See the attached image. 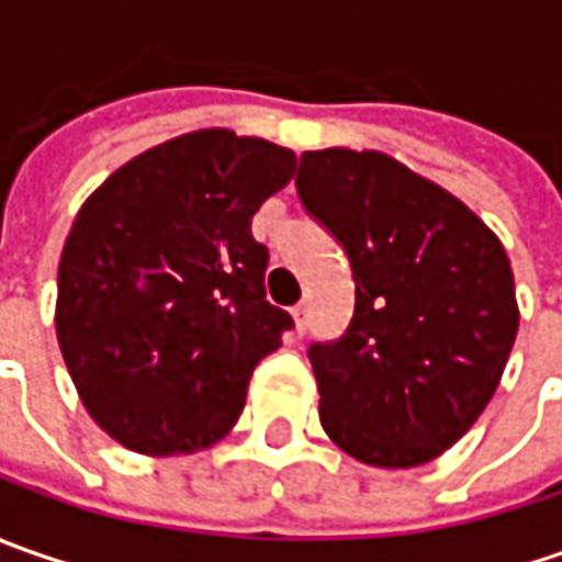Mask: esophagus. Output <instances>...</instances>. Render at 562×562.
Segmentation results:
<instances>
[{"instance_id": "1", "label": "esophagus", "mask_w": 562, "mask_h": 562, "mask_svg": "<svg viewBox=\"0 0 562 562\" xmlns=\"http://www.w3.org/2000/svg\"><path fill=\"white\" fill-rule=\"evenodd\" d=\"M291 313H293V322H296V335H303V331H306V315H310V306H306V303H296Z\"/></svg>"}]
</instances>
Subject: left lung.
Masks as SVG:
<instances>
[{"instance_id": "left-lung-1", "label": "left lung", "mask_w": 562, "mask_h": 562, "mask_svg": "<svg viewBox=\"0 0 562 562\" xmlns=\"http://www.w3.org/2000/svg\"><path fill=\"white\" fill-rule=\"evenodd\" d=\"M296 193L357 284L347 331L310 344L322 428L359 463L435 460L504 375L519 328L507 252L457 196L381 153H303Z\"/></svg>"}]
</instances>
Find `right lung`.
<instances>
[{"label":"right lung","mask_w":562,"mask_h":562,"mask_svg":"<svg viewBox=\"0 0 562 562\" xmlns=\"http://www.w3.org/2000/svg\"><path fill=\"white\" fill-rule=\"evenodd\" d=\"M291 149L196 131L119 168L77 212L55 331L87 413L137 453L215 443L293 318L266 300L249 222L293 178Z\"/></svg>","instance_id":"add662e5"}]
</instances>
